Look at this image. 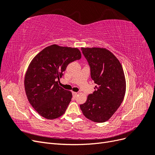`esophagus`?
Segmentation results:
<instances>
[{"label":"esophagus","instance_id":"obj_1","mask_svg":"<svg viewBox=\"0 0 155 155\" xmlns=\"http://www.w3.org/2000/svg\"><path fill=\"white\" fill-rule=\"evenodd\" d=\"M72 96H73V97H76V96H77V94H78V93L77 92H72Z\"/></svg>","mask_w":155,"mask_h":155}]
</instances>
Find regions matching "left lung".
<instances>
[{"instance_id":"obj_1","label":"left lung","mask_w":155,"mask_h":155,"mask_svg":"<svg viewBox=\"0 0 155 155\" xmlns=\"http://www.w3.org/2000/svg\"><path fill=\"white\" fill-rule=\"evenodd\" d=\"M96 85L80 109L87 118L103 123L114 114L125 94V79L121 64L110 51L100 48H81Z\"/></svg>"}]
</instances>
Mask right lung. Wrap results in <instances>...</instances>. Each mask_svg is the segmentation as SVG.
I'll use <instances>...</instances> for the list:
<instances>
[{
  "instance_id": "obj_1",
  "label": "right lung",
  "mask_w": 155,
  "mask_h": 155,
  "mask_svg": "<svg viewBox=\"0 0 155 155\" xmlns=\"http://www.w3.org/2000/svg\"><path fill=\"white\" fill-rule=\"evenodd\" d=\"M81 58L78 48L58 45L45 48L33 59L26 73L25 91L34 109L48 120L62 116L72 94L58 85L68 64Z\"/></svg>"
}]
</instances>
